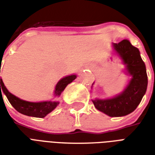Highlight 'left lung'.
Here are the masks:
<instances>
[{
    "mask_svg": "<svg viewBox=\"0 0 155 155\" xmlns=\"http://www.w3.org/2000/svg\"><path fill=\"white\" fill-rule=\"evenodd\" d=\"M114 51L125 64L127 74L131 76L122 93L105 100L95 99L93 104L98 110L110 117L124 116L132 113L145 94L148 85L146 67L140 56L139 49L128 40L113 44Z\"/></svg>",
    "mask_w": 155,
    "mask_h": 155,
    "instance_id": "left-lung-1",
    "label": "left lung"
}]
</instances>
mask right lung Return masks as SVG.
<instances>
[{
  "label": "right lung",
  "instance_id": "1",
  "mask_svg": "<svg viewBox=\"0 0 155 155\" xmlns=\"http://www.w3.org/2000/svg\"><path fill=\"white\" fill-rule=\"evenodd\" d=\"M1 73V71H0ZM76 78V74H71L65 77L62 78L59 81L55 88H54V97H59L63 92L68 84L71 83ZM2 93H4L5 96L8 99L9 102L11 103L13 107L21 114L28 115V116L36 117V118H44L49 113L54 110L59 104V101H42V102H29L23 101L20 98L16 97L14 94L10 93L8 90L5 88L2 79H0V96L2 97Z\"/></svg>",
  "mask_w": 155,
  "mask_h": 155
}]
</instances>
